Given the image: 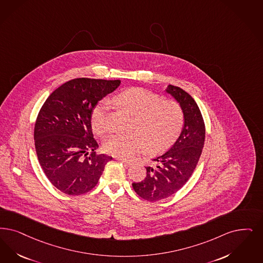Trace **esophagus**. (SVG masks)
Returning <instances> with one entry per match:
<instances>
[{
  "label": "esophagus",
  "instance_id": "obj_1",
  "mask_svg": "<svg viewBox=\"0 0 263 263\" xmlns=\"http://www.w3.org/2000/svg\"><path fill=\"white\" fill-rule=\"evenodd\" d=\"M119 161H121L123 164H125L127 166H129V165H132V164H133V162H132V161L125 160V159H122V158H119Z\"/></svg>",
  "mask_w": 263,
  "mask_h": 263
}]
</instances>
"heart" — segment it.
Returning a JSON list of instances; mask_svg holds the SVG:
<instances>
[{
	"instance_id": "1",
	"label": "heart",
	"mask_w": 263,
	"mask_h": 263,
	"mask_svg": "<svg viewBox=\"0 0 263 263\" xmlns=\"http://www.w3.org/2000/svg\"><path fill=\"white\" fill-rule=\"evenodd\" d=\"M115 103L134 119L130 134H115L104 143L106 154L122 159L134 158L144 147L151 154L161 153L178 138L184 115L177 102L162 100L158 95L140 88H132L117 95ZM109 102L102 100L91 111V125L98 135L107 132Z\"/></svg>"
}]
</instances>
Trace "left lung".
Masks as SVG:
<instances>
[{
    "mask_svg": "<svg viewBox=\"0 0 263 263\" xmlns=\"http://www.w3.org/2000/svg\"><path fill=\"white\" fill-rule=\"evenodd\" d=\"M165 91L181 106L184 126L174 145L154 158L153 166L146 167L145 179L132 184L137 195L149 201L166 199L186 184L199 162L205 139L203 118L195 100L173 85H168Z\"/></svg>",
    "mask_w": 263,
    "mask_h": 263,
    "instance_id": "obj_1",
    "label": "left lung"
}]
</instances>
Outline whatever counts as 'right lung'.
Masks as SVG:
<instances>
[{"label": "right lung", "instance_id": "right-lung-1", "mask_svg": "<svg viewBox=\"0 0 263 263\" xmlns=\"http://www.w3.org/2000/svg\"><path fill=\"white\" fill-rule=\"evenodd\" d=\"M120 80L76 78L48 97L34 128L39 163L49 181L66 195L78 196L94 188L112 158L96 154L99 147L91 125V111L112 93Z\"/></svg>", "mask_w": 263, "mask_h": 263}]
</instances>
